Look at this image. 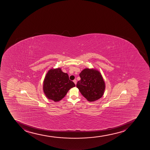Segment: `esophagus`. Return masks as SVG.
I'll list each match as a JSON object with an SVG mask.
<instances>
[{
	"instance_id": "obj_1",
	"label": "esophagus",
	"mask_w": 150,
	"mask_h": 150,
	"mask_svg": "<svg viewBox=\"0 0 150 150\" xmlns=\"http://www.w3.org/2000/svg\"><path fill=\"white\" fill-rule=\"evenodd\" d=\"M73 82H74V84H75L76 85V79L74 80V81H73Z\"/></svg>"
}]
</instances>
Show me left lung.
Segmentation results:
<instances>
[{"label":"left lung","instance_id":"8db88e82","mask_svg":"<svg viewBox=\"0 0 150 150\" xmlns=\"http://www.w3.org/2000/svg\"><path fill=\"white\" fill-rule=\"evenodd\" d=\"M81 80L76 87L87 101L93 102L103 96L105 90V82L101 73L95 69L85 68L79 74Z\"/></svg>","mask_w":150,"mask_h":150}]
</instances>
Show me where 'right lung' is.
Wrapping results in <instances>:
<instances>
[{"mask_svg":"<svg viewBox=\"0 0 150 150\" xmlns=\"http://www.w3.org/2000/svg\"><path fill=\"white\" fill-rule=\"evenodd\" d=\"M75 86L69 80L68 74L63 72L61 68H52L45 76L43 90L48 99L56 102L61 100L69 90Z\"/></svg>","mask_w":150,"mask_h":150,"instance_id":"add662e5","label":"right lung"}]
</instances>
